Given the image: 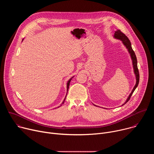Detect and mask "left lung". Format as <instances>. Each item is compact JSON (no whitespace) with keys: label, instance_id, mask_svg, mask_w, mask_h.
I'll use <instances>...</instances> for the list:
<instances>
[{"label":"left lung","instance_id":"obj_1","mask_svg":"<svg viewBox=\"0 0 154 154\" xmlns=\"http://www.w3.org/2000/svg\"><path fill=\"white\" fill-rule=\"evenodd\" d=\"M113 38L116 39L121 40L122 41V44L124 45V46L127 49L128 52L129 53L130 56L131 57V61H132V65H133V68H134V74L135 75V77H136V83H135V85L132 91H131V92L130 93V94L128 96V97L126 99L125 102L122 105V106H123L124 104H125L129 100L130 97L131 96V95H132L133 93L134 92V91L137 88V87L138 86V83H139V80H140V75H139V71H138V66H137V57H136V55H135L134 51L132 49V48H131V42H130V40L128 39V38L127 37V36L125 34H124L122 32H121L120 30H116L115 32L114 35H113ZM93 105H94V104H93ZM94 106H97L96 105H94Z\"/></svg>","mask_w":154,"mask_h":154}]
</instances>
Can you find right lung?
<instances>
[{
  "label": "right lung",
  "instance_id": "add662e5",
  "mask_svg": "<svg viewBox=\"0 0 154 154\" xmlns=\"http://www.w3.org/2000/svg\"><path fill=\"white\" fill-rule=\"evenodd\" d=\"M24 40V39H23V41ZM23 41H22V42H23ZM74 76H73V77H72L68 81V82H67V83H66V88H67V93H66V96H65V97H64V100H63V102L61 103V104L60 105V106H58V107H60V106H61V105H62V104H63L64 103V100H65V99H66V96H67V93H68V89H69V85H70V82H71V80L72 79V78L74 77Z\"/></svg>",
  "mask_w": 154,
  "mask_h": 154
}]
</instances>
